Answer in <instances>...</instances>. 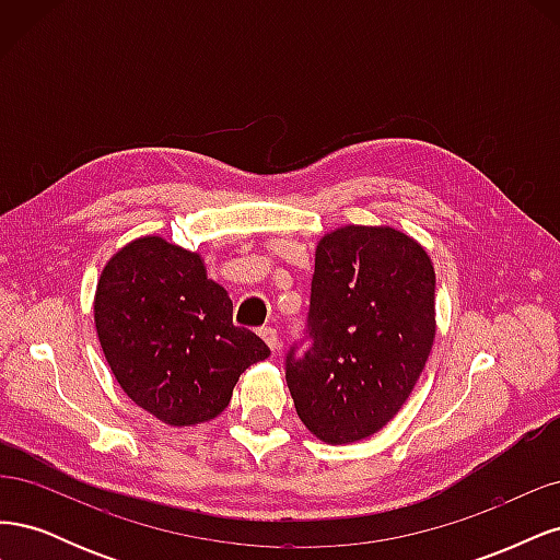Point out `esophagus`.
<instances>
[{
    "mask_svg": "<svg viewBox=\"0 0 560 560\" xmlns=\"http://www.w3.org/2000/svg\"><path fill=\"white\" fill-rule=\"evenodd\" d=\"M259 336L264 338L266 341V346L273 350V354L280 350V338H278V329H273V327H261L259 329Z\"/></svg>",
    "mask_w": 560,
    "mask_h": 560,
    "instance_id": "obj_1",
    "label": "esophagus"
}]
</instances>
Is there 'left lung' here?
I'll use <instances>...</instances> for the list:
<instances>
[{
	"instance_id": "left-lung-1",
	"label": "left lung",
	"mask_w": 560,
	"mask_h": 560,
	"mask_svg": "<svg viewBox=\"0 0 560 560\" xmlns=\"http://www.w3.org/2000/svg\"><path fill=\"white\" fill-rule=\"evenodd\" d=\"M436 334L434 266L411 235L348 224L315 249L303 358L287 354L296 413L319 442L383 430L413 393Z\"/></svg>"
}]
</instances>
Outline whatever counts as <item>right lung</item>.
Segmentation results:
<instances>
[{
    "label": "right lung",
    "instance_id": "add662e5",
    "mask_svg": "<svg viewBox=\"0 0 560 560\" xmlns=\"http://www.w3.org/2000/svg\"><path fill=\"white\" fill-rule=\"evenodd\" d=\"M100 346L124 393L171 428L222 413L241 374L270 350L233 325V303L206 261L142 235L105 264L93 299Z\"/></svg>",
    "mask_w": 560,
    "mask_h": 560
}]
</instances>
